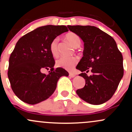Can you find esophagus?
Returning <instances> with one entry per match:
<instances>
[{
    "label": "esophagus",
    "instance_id": "obj_1",
    "mask_svg": "<svg viewBox=\"0 0 132 132\" xmlns=\"http://www.w3.org/2000/svg\"><path fill=\"white\" fill-rule=\"evenodd\" d=\"M69 76L71 77V78H74V77L76 76V74L73 73V72H69Z\"/></svg>",
    "mask_w": 132,
    "mask_h": 132
}]
</instances>
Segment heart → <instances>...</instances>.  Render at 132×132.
<instances>
[{"instance_id":"b5f03b06","label":"heart","mask_w":132,"mask_h":132,"mask_svg":"<svg viewBox=\"0 0 132 132\" xmlns=\"http://www.w3.org/2000/svg\"><path fill=\"white\" fill-rule=\"evenodd\" d=\"M65 39L75 48L78 47L81 44V39L79 37L73 32L68 33L65 35ZM50 50L51 54L54 57H57L58 56V40L57 38H54L51 41L50 45ZM79 59L76 56L61 57L56 60V63L58 67L63 68L68 70H71L75 67Z\"/></svg>"}]
</instances>
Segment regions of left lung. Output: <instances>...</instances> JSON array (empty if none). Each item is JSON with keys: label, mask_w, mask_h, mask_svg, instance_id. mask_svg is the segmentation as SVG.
Listing matches in <instances>:
<instances>
[{"label": "left lung", "mask_w": 132, "mask_h": 132, "mask_svg": "<svg viewBox=\"0 0 132 132\" xmlns=\"http://www.w3.org/2000/svg\"><path fill=\"white\" fill-rule=\"evenodd\" d=\"M84 42L83 56L76 68L86 84L76 90L81 99L99 105L109 100L116 91L123 76V56L114 39L99 28L87 25H68ZM90 70L88 77L85 73ZM84 72H86L84 73Z\"/></svg>", "instance_id": "8db88e82"}]
</instances>
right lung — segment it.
I'll use <instances>...</instances> for the list:
<instances>
[{"label":"right lung","instance_id":"1","mask_svg":"<svg viewBox=\"0 0 132 132\" xmlns=\"http://www.w3.org/2000/svg\"><path fill=\"white\" fill-rule=\"evenodd\" d=\"M64 25H46L36 28L19 39L9 58L8 78L13 92L23 102L37 104L48 99L56 88L59 79L69 73L54 69L51 41L68 31ZM50 69L49 73L42 72Z\"/></svg>","mask_w":132,"mask_h":132}]
</instances>
